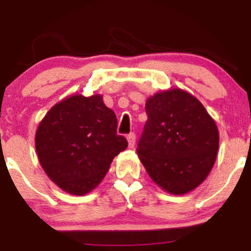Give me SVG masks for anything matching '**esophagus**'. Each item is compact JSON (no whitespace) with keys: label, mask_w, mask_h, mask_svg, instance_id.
Here are the masks:
<instances>
[{"label":"esophagus","mask_w":251,"mask_h":251,"mask_svg":"<svg viewBox=\"0 0 251 251\" xmlns=\"http://www.w3.org/2000/svg\"><path fill=\"white\" fill-rule=\"evenodd\" d=\"M127 142H128L129 149H133L135 145V134L134 133L127 134Z\"/></svg>","instance_id":"obj_1"}]
</instances>
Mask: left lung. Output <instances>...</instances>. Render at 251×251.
Segmentation results:
<instances>
[{
    "mask_svg": "<svg viewBox=\"0 0 251 251\" xmlns=\"http://www.w3.org/2000/svg\"><path fill=\"white\" fill-rule=\"evenodd\" d=\"M148 122L137 153L151 179L166 192L185 195L205 180L217 157L215 120L180 88L158 92L145 103Z\"/></svg>",
    "mask_w": 251,
    "mask_h": 251,
    "instance_id": "obj_1",
    "label": "left lung"
}]
</instances>
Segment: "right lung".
Segmentation results:
<instances>
[{"mask_svg": "<svg viewBox=\"0 0 251 251\" xmlns=\"http://www.w3.org/2000/svg\"><path fill=\"white\" fill-rule=\"evenodd\" d=\"M117 126L116 113L100 94H74L55 103L35 134L43 171L68 194L91 192L101 183L113 158L127 148Z\"/></svg>", "mask_w": 251, "mask_h": 251, "instance_id": "right-lung-1", "label": "right lung"}]
</instances>
